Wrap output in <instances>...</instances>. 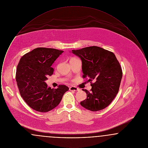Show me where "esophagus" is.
<instances>
[{"instance_id":"1","label":"esophagus","mask_w":148,"mask_h":148,"mask_svg":"<svg viewBox=\"0 0 148 148\" xmlns=\"http://www.w3.org/2000/svg\"><path fill=\"white\" fill-rule=\"evenodd\" d=\"M69 90H71V91H79V89L77 88V87H75V86H71L69 88Z\"/></svg>"}]
</instances>
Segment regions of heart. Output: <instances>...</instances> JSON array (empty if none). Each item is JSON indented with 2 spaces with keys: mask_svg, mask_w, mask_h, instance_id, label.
Returning <instances> with one entry per match:
<instances>
[{
  "mask_svg": "<svg viewBox=\"0 0 148 148\" xmlns=\"http://www.w3.org/2000/svg\"><path fill=\"white\" fill-rule=\"evenodd\" d=\"M75 59V58H71V59Z\"/></svg>",
  "mask_w": 148,
  "mask_h": 148,
  "instance_id": "1",
  "label": "heart"
}]
</instances>
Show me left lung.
<instances>
[{
    "instance_id": "8db88e82",
    "label": "left lung",
    "mask_w": 148,
    "mask_h": 148,
    "mask_svg": "<svg viewBox=\"0 0 148 148\" xmlns=\"http://www.w3.org/2000/svg\"><path fill=\"white\" fill-rule=\"evenodd\" d=\"M72 53L81 59L83 77H89L92 86L90 92L82 89L87 98L80 105L92 112L104 109L119 92L123 76L119 62L113 52L97 46L73 50Z\"/></svg>"
}]
</instances>
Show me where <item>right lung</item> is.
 <instances>
[{"instance_id": "right-lung-1", "label": "right lung", "mask_w": 148, "mask_h": 148, "mask_svg": "<svg viewBox=\"0 0 148 148\" xmlns=\"http://www.w3.org/2000/svg\"><path fill=\"white\" fill-rule=\"evenodd\" d=\"M63 51L37 48L24 54L19 60L15 75L17 86L21 97L35 111L45 113L53 109L69 90L65 85L51 89L45 83L47 77L53 74L52 64Z\"/></svg>"}]
</instances>
